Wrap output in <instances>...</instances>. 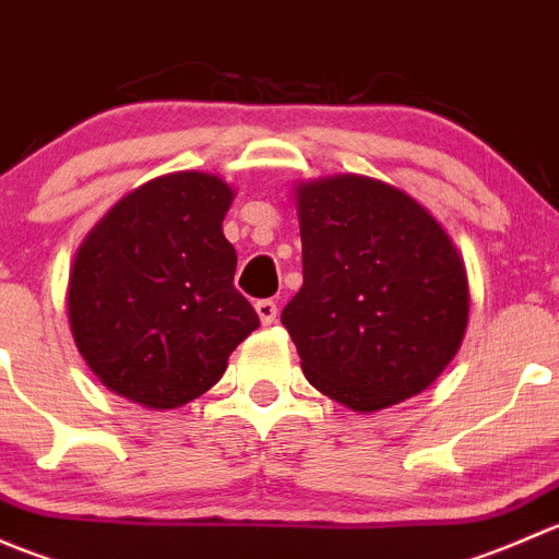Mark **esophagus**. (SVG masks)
I'll return each instance as SVG.
<instances>
[{"instance_id": "34e87169", "label": "esophagus", "mask_w": 559, "mask_h": 559, "mask_svg": "<svg viewBox=\"0 0 559 559\" xmlns=\"http://www.w3.org/2000/svg\"><path fill=\"white\" fill-rule=\"evenodd\" d=\"M257 313H259V321H262L264 326L267 324H273L275 321V316H278V306H275L273 300H257Z\"/></svg>"}]
</instances>
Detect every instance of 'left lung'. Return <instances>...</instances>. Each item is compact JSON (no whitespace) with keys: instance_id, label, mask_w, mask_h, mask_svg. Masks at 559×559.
<instances>
[{"instance_id":"obj_1","label":"left lung","mask_w":559,"mask_h":559,"mask_svg":"<svg viewBox=\"0 0 559 559\" xmlns=\"http://www.w3.org/2000/svg\"><path fill=\"white\" fill-rule=\"evenodd\" d=\"M302 286L281 321L302 373L352 411L427 389L467 326V275L447 229L405 191L365 175L297 186Z\"/></svg>"}]
</instances>
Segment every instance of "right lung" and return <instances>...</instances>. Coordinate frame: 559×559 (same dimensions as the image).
I'll return each instance as SVG.
<instances>
[{
  "label": "right lung",
  "instance_id": "1",
  "mask_svg": "<svg viewBox=\"0 0 559 559\" xmlns=\"http://www.w3.org/2000/svg\"><path fill=\"white\" fill-rule=\"evenodd\" d=\"M235 191L170 173L118 200L86 235L67 286L78 352L110 392L154 411L200 397L259 326L235 289L222 222Z\"/></svg>",
  "mask_w": 559,
  "mask_h": 559
}]
</instances>
